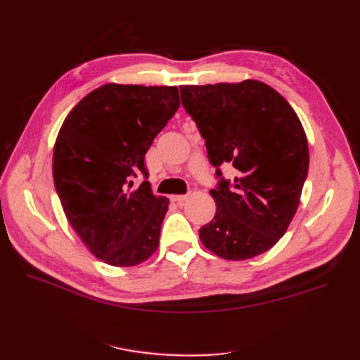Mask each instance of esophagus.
Here are the masks:
<instances>
[{
    "label": "esophagus",
    "mask_w": 360,
    "mask_h": 360,
    "mask_svg": "<svg viewBox=\"0 0 360 360\" xmlns=\"http://www.w3.org/2000/svg\"><path fill=\"white\" fill-rule=\"evenodd\" d=\"M188 198H189L188 195H174V197H171V201H174V202H177V204L181 205Z\"/></svg>",
    "instance_id": "obj_1"
}]
</instances>
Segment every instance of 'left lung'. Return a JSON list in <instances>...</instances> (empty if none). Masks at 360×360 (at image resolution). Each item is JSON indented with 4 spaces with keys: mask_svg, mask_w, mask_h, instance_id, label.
I'll return each instance as SVG.
<instances>
[{
    "mask_svg": "<svg viewBox=\"0 0 360 360\" xmlns=\"http://www.w3.org/2000/svg\"><path fill=\"white\" fill-rule=\"evenodd\" d=\"M181 105L205 139L219 184L213 221L200 228L202 245L233 261L254 258L285 234L308 176L309 150L290 103L267 84L181 85ZM230 162L233 182L219 169Z\"/></svg>",
    "mask_w": 360,
    "mask_h": 360,
    "instance_id": "1",
    "label": "left lung"
}]
</instances>
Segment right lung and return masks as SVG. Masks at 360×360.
<instances>
[{"label":"right lung","instance_id":"add662e5","mask_svg":"<svg viewBox=\"0 0 360 360\" xmlns=\"http://www.w3.org/2000/svg\"><path fill=\"white\" fill-rule=\"evenodd\" d=\"M180 106L177 86L105 84L64 120L52 158L63 210L90 252L117 267L144 263L159 246L169 200L155 197L144 156Z\"/></svg>","mask_w":360,"mask_h":360}]
</instances>
